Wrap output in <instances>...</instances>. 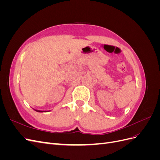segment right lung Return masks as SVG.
Wrapping results in <instances>:
<instances>
[{
	"label": "right lung",
	"mask_w": 160,
	"mask_h": 160,
	"mask_svg": "<svg viewBox=\"0 0 160 160\" xmlns=\"http://www.w3.org/2000/svg\"><path fill=\"white\" fill-rule=\"evenodd\" d=\"M35 111H37V112H49V111H41V110H37V109H33Z\"/></svg>",
	"instance_id": "1"
}]
</instances>
